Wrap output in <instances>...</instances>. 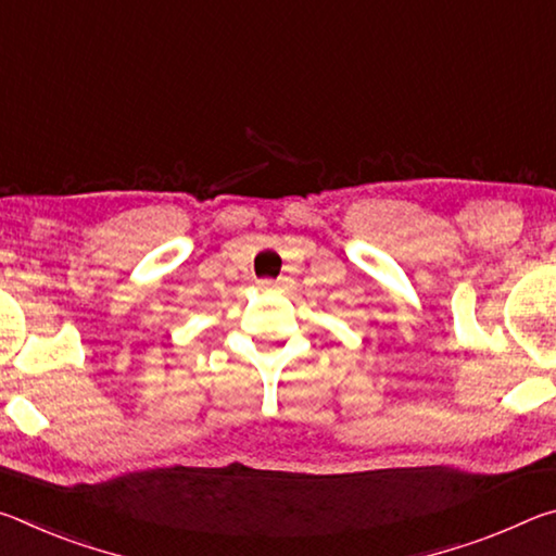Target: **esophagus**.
Returning a JSON list of instances; mask_svg holds the SVG:
<instances>
[{"label": "esophagus", "mask_w": 556, "mask_h": 556, "mask_svg": "<svg viewBox=\"0 0 556 556\" xmlns=\"http://www.w3.org/2000/svg\"><path fill=\"white\" fill-rule=\"evenodd\" d=\"M260 287H262V289H275L277 281H275V279H260Z\"/></svg>", "instance_id": "obj_1"}]
</instances>
